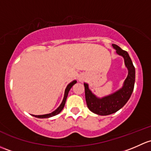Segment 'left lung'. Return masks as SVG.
<instances>
[{
  "mask_svg": "<svg viewBox=\"0 0 151 151\" xmlns=\"http://www.w3.org/2000/svg\"><path fill=\"white\" fill-rule=\"evenodd\" d=\"M112 46L119 55L124 57V63L128 69V76L124 81L122 88L110 95L99 98L88 88V83H83L87 107L91 112L99 116L113 114L123 108L129 99L134 86L135 68L129 55L117 45L113 44Z\"/></svg>",
  "mask_w": 151,
  "mask_h": 151,
  "instance_id": "obj_1",
  "label": "left lung"
}]
</instances>
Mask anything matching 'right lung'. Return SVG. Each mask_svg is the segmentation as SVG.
Segmentation results:
<instances>
[{"label":"right lung","mask_w":151,"mask_h":151,"mask_svg":"<svg viewBox=\"0 0 151 151\" xmlns=\"http://www.w3.org/2000/svg\"><path fill=\"white\" fill-rule=\"evenodd\" d=\"M76 81H72L71 83H70L66 87V88H65V94H64V98L63 99V102H62V103L60 104V106L58 107V108H57L54 111H53L52 113H49V114H45V115H39V116H35V115H32L33 116H35V117L36 118H38V119H47V118H50V117H52V116H56V115L59 114V113H60V112L62 111L63 109V108H64L65 106V102H66V99H67V97H68V92H69V91L70 90V88H72V86H73L75 83H76Z\"/></svg>","instance_id":"add662e5"}]
</instances>
